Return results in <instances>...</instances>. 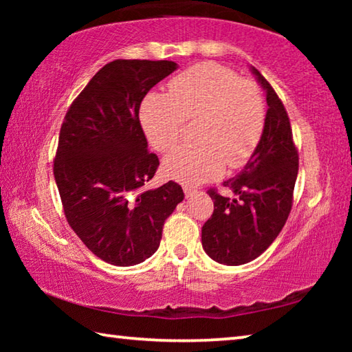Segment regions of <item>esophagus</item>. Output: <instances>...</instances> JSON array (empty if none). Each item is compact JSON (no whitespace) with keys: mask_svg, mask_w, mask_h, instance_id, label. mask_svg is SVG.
<instances>
[{"mask_svg":"<svg viewBox=\"0 0 352 352\" xmlns=\"http://www.w3.org/2000/svg\"><path fill=\"white\" fill-rule=\"evenodd\" d=\"M183 190H184V195H186V197L189 199V197H192V195L197 192V190H195L194 188H189V186H184L183 188Z\"/></svg>","mask_w":352,"mask_h":352,"instance_id":"1","label":"esophagus"}]
</instances>
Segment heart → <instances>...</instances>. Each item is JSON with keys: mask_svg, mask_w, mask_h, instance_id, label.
<instances>
[{"mask_svg": "<svg viewBox=\"0 0 352 352\" xmlns=\"http://www.w3.org/2000/svg\"><path fill=\"white\" fill-rule=\"evenodd\" d=\"M200 116L194 136L163 160L164 174L195 184L241 168L252 157L264 130V102L254 83L214 62L194 65L169 82V93H147L140 121L151 144L166 152L177 144L184 119Z\"/></svg>", "mask_w": 352, "mask_h": 352, "instance_id": "obj_1", "label": "heart"}]
</instances>
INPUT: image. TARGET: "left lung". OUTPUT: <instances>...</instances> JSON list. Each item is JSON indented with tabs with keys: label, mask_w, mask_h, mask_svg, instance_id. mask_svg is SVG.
<instances>
[{
	"label": "left lung",
	"mask_w": 352,
	"mask_h": 352,
	"mask_svg": "<svg viewBox=\"0 0 352 352\" xmlns=\"http://www.w3.org/2000/svg\"><path fill=\"white\" fill-rule=\"evenodd\" d=\"M269 109L254 152L239 174L223 182L234 197L210 190L214 212L201 226V245L219 264L242 265L261 256L281 233L292 210L298 153L287 111L272 85L250 67Z\"/></svg>",
	"instance_id": "left-lung-1"
}]
</instances>
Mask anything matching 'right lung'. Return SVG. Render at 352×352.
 I'll return each mask as SVG.
<instances>
[{
  "label": "right lung",
  "instance_id": "obj_1",
  "mask_svg": "<svg viewBox=\"0 0 352 352\" xmlns=\"http://www.w3.org/2000/svg\"><path fill=\"white\" fill-rule=\"evenodd\" d=\"M178 68L170 60H115L76 98L62 124L54 178L65 216L99 259L130 267L157 252L164 220L184 194L168 182L144 189L158 169L147 151L140 105Z\"/></svg>",
  "mask_w": 352,
  "mask_h": 352
}]
</instances>
